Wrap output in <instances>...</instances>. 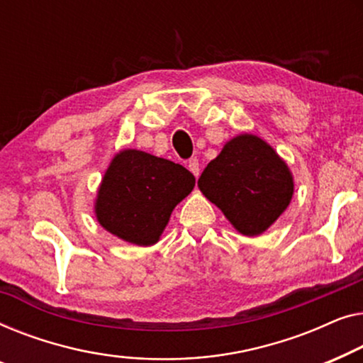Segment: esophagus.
<instances>
[{
  "instance_id": "1",
  "label": "esophagus",
  "mask_w": 363,
  "mask_h": 363,
  "mask_svg": "<svg viewBox=\"0 0 363 363\" xmlns=\"http://www.w3.org/2000/svg\"><path fill=\"white\" fill-rule=\"evenodd\" d=\"M187 167H189V171H191L196 177H199V174H201V166H199L197 157H192V160H189Z\"/></svg>"
}]
</instances>
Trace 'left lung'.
I'll list each match as a JSON object with an SVG mask.
<instances>
[{
    "label": "left lung",
    "instance_id": "obj_1",
    "mask_svg": "<svg viewBox=\"0 0 363 363\" xmlns=\"http://www.w3.org/2000/svg\"><path fill=\"white\" fill-rule=\"evenodd\" d=\"M245 237L267 232L288 208L294 194L289 166L267 141L242 133L223 145L197 182Z\"/></svg>",
    "mask_w": 363,
    "mask_h": 363
}]
</instances>
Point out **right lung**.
Here are the masks:
<instances>
[{
    "instance_id": "1",
    "label": "right lung",
    "mask_w": 363,
    "mask_h": 363,
    "mask_svg": "<svg viewBox=\"0 0 363 363\" xmlns=\"http://www.w3.org/2000/svg\"><path fill=\"white\" fill-rule=\"evenodd\" d=\"M196 186L186 167L140 150L116 152L101 177L95 217L106 232L138 247L160 242L171 213Z\"/></svg>"
}]
</instances>
